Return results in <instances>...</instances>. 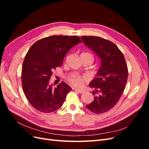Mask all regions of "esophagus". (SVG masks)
Here are the masks:
<instances>
[{"instance_id":"esophagus-1","label":"esophagus","mask_w":149,"mask_h":149,"mask_svg":"<svg viewBox=\"0 0 149 149\" xmlns=\"http://www.w3.org/2000/svg\"><path fill=\"white\" fill-rule=\"evenodd\" d=\"M74 90L76 91H78L79 93H84V91H83V90H80V89H74Z\"/></svg>"}]
</instances>
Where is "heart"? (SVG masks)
<instances>
[{
	"instance_id": "b5f03b06",
	"label": "heart",
	"mask_w": 149,
	"mask_h": 149,
	"mask_svg": "<svg viewBox=\"0 0 149 149\" xmlns=\"http://www.w3.org/2000/svg\"><path fill=\"white\" fill-rule=\"evenodd\" d=\"M82 55H89L93 58V55L89 53H84ZM88 78L86 76L79 75L78 74H73L68 78V81L69 82V83L73 86L77 88H83L85 83L88 81Z\"/></svg>"
}]
</instances>
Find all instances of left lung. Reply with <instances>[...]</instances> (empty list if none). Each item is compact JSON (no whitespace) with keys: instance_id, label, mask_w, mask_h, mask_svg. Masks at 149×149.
<instances>
[{"instance_id":"left-lung-1","label":"left lung","mask_w":149,"mask_h":149,"mask_svg":"<svg viewBox=\"0 0 149 149\" xmlns=\"http://www.w3.org/2000/svg\"><path fill=\"white\" fill-rule=\"evenodd\" d=\"M86 45L100 57L101 65L97 77L90 83L94 100L86 105L95 114L111 109L119 101L128 78V68L123 53L112 42L100 37L82 36Z\"/></svg>"}]
</instances>
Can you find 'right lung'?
Instances as JSON below:
<instances>
[{
  "mask_svg": "<svg viewBox=\"0 0 149 149\" xmlns=\"http://www.w3.org/2000/svg\"><path fill=\"white\" fill-rule=\"evenodd\" d=\"M81 42L77 36L52 35L30 48L22 65V84L26 99L36 110L49 113L63 104L71 88L63 81L53 88L49 79L52 71L62 65L68 52Z\"/></svg>",
  "mask_w": 149,
  "mask_h": 149,
  "instance_id": "obj_1",
  "label": "right lung"
}]
</instances>
